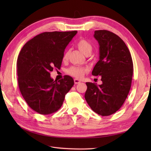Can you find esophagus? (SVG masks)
<instances>
[{
  "instance_id": "esophagus-1",
  "label": "esophagus",
  "mask_w": 151,
  "mask_h": 151,
  "mask_svg": "<svg viewBox=\"0 0 151 151\" xmlns=\"http://www.w3.org/2000/svg\"><path fill=\"white\" fill-rule=\"evenodd\" d=\"M74 82H75V84H79V83H81V81H80V80L75 78V80H74Z\"/></svg>"
}]
</instances>
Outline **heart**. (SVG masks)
Instances as JSON below:
<instances>
[{"label": "heart", "mask_w": 151, "mask_h": 151, "mask_svg": "<svg viewBox=\"0 0 151 151\" xmlns=\"http://www.w3.org/2000/svg\"><path fill=\"white\" fill-rule=\"evenodd\" d=\"M76 46H77L78 49L84 54L91 52V51L92 50V47H91V43H89L88 41L84 39L79 40L77 41V43H76ZM68 57H69V52L67 50H66L63 54V60L64 61L67 60L68 59ZM87 72H88V69L85 68V67H77V66H72L69 67V68L67 70V73H68L69 75H71L76 78H82Z\"/></svg>", "instance_id": "heart-1"}]
</instances>
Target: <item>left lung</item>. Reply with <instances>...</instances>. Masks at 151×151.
Returning a JSON list of instances; mask_svg holds the SVG:
<instances>
[{"label": "left lung", "instance_id": "obj_1", "mask_svg": "<svg viewBox=\"0 0 151 151\" xmlns=\"http://www.w3.org/2000/svg\"><path fill=\"white\" fill-rule=\"evenodd\" d=\"M99 45V60L92 71L101 76L102 84L86 82L85 99L89 106L102 116L115 113L123 104L130 91L133 62L126 44L117 35L106 30H95Z\"/></svg>", "mask_w": 151, "mask_h": 151}]
</instances>
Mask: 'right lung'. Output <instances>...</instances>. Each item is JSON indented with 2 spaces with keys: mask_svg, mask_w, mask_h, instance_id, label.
<instances>
[{
  "mask_svg": "<svg viewBox=\"0 0 151 151\" xmlns=\"http://www.w3.org/2000/svg\"><path fill=\"white\" fill-rule=\"evenodd\" d=\"M77 31L46 32L25 43L17 62L19 88L25 101L42 115L54 113L62 106L74 85L69 76L60 81L50 77L54 68H60L64 50Z\"/></svg>",
  "mask_w": 151,
  "mask_h": 151,
  "instance_id": "1",
  "label": "right lung"
}]
</instances>
